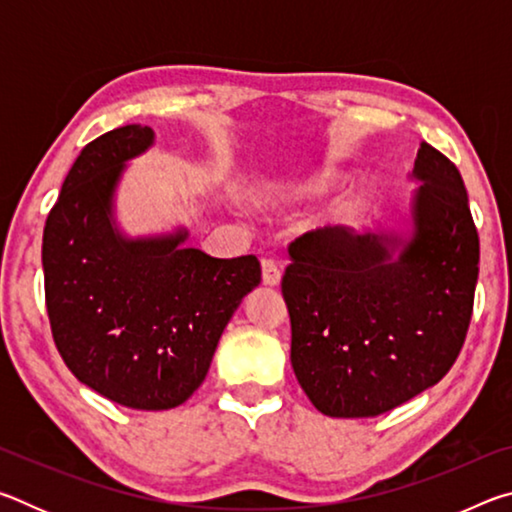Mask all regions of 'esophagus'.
Returning <instances> with one entry per match:
<instances>
[{
	"instance_id": "obj_1",
	"label": "esophagus",
	"mask_w": 512,
	"mask_h": 512,
	"mask_svg": "<svg viewBox=\"0 0 512 512\" xmlns=\"http://www.w3.org/2000/svg\"><path fill=\"white\" fill-rule=\"evenodd\" d=\"M282 280L280 264L273 262V259H262V282L266 287H277Z\"/></svg>"
}]
</instances>
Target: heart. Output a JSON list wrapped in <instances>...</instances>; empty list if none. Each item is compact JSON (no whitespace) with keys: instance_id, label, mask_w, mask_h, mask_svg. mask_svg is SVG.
Returning <instances> with one entry per match:
<instances>
[{"instance_id":"heart-1","label":"heart","mask_w":512,"mask_h":512,"mask_svg":"<svg viewBox=\"0 0 512 512\" xmlns=\"http://www.w3.org/2000/svg\"><path fill=\"white\" fill-rule=\"evenodd\" d=\"M334 185L332 173H314V176L291 180V183H284L280 187H273L268 196L275 198L280 203H302L311 201V198H318L329 192V187Z\"/></svg>"}]
</instances>
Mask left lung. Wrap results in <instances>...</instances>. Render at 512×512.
<instances>
[{"label":"left lung","mask_w":512,"mask_h":512,"mask_svg":"<svg viewBox=\"0 0 512 512\" xmlns=\"http://www.w3.org/2000/svg\"><path fill=\"white\" fill-rule=\"evenodd\" d=\"M411 230L298 237L282 296L291 366L329 418H375L438 384L470 327L479 235L456 164L422 142Z\"/></svg>","instance_id":"1"}]
</instances>
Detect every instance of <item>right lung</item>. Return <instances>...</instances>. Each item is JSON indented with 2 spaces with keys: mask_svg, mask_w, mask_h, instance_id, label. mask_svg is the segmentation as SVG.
I'll list each match as a JSON object with an SVG mask.
<instances>
[{
  "mask_svg": "<svg viewBox=\"0 0 512 512\" xmlns=\"http://www.w3.org/2000/svg\"><path fill=\"white\" fill-rule=\"evenodd\" d=\"M153 137L149 126L128 124L85 146L42 235L47 314L65 366L140 411L192 397L225 325L262 282L255 255L216 259L185 248V228L137 239L117 228L121 173Z\"/></svg>",
  "mask_w": 512,
  "mask_h": 512,
  "instance_id": "obj_1",
  "label": "right lung"
}]
</instances>
